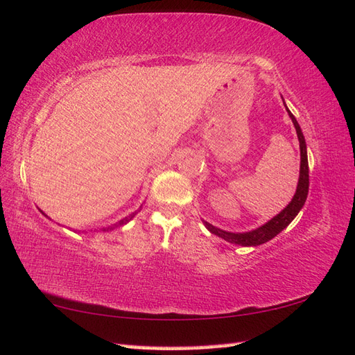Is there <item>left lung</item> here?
I'll return each mask as SVG.
<instances>
[{
  "mask_svg": "<svg viewBox=\"0 0 355 355\" xmlns=\"http://www.w3.org/2000/svg\"><path fill=\"white\" fill-rule=\"evenodd\" d=\"M287 113L293 122L296 135H298L300 140V150H301V168H300V180H298V187H296V192L292 198V201L284 210L278 213L277 216L268 220L265 225H261L259 228L252 230V232L248 233H230L224 232V230L213 227L209 222H204L205 228L209 230L211 234H216L218 237L224 239V241L234 243V245H241V246H257L261 243H266L270 239H274L278 233H282L283 230L291 224V222L295 219V216L298 215L300 210L302 209V205L306 204L307 195H309V160H307V146H306V139H304V135L301 131V127L298 121L295 119L291 110L286 107Z\"/></svg>",
  "mask_w": 355,
  "mask_h": 355,
  "instance_id": "8db88e82",
  "label": "left lung"
}]
</instances>
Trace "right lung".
Returning <instances> with one entry per match:
<instances>
[{"label": "right lung", "mask_w": 355, "mask_h": 355, "mask_svg": "<svg viewBox=\"0 0 355 355\" xmlns=\"http://www.w3.org/2000/svg\"><path fill=\"white\" fill-rule=\"evenodd\" d=\"M140 209H142V207H140ZM140 209H139V210H140ZM139 210H137V211H139ZM137 211H135V213H131V215H130V216H127L125 219H122V220H119V222H118V224H114V227H119V225H123V224H127V222H128V220H131V219H133V218L136 216V213H137ZM42 213H44V211H42ZM109 230H113V227H109V228H103V232H109Z\"/></svg>", "instance_id": "1"}]
</instances>
